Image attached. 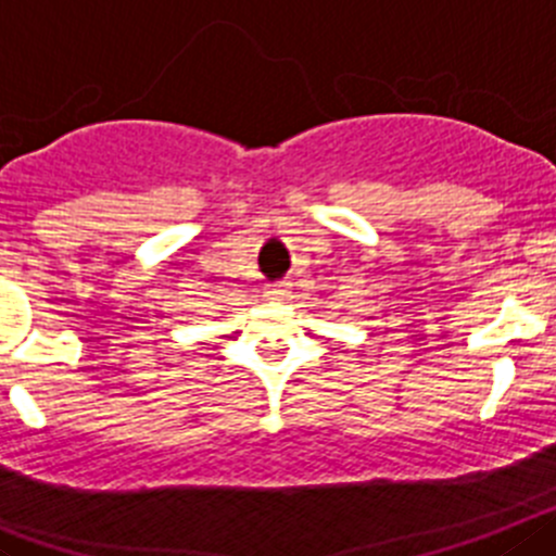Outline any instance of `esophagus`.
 <instances>
[{
  "label": "esophagus",
  "mask_w": 556,
  "mask_h": 556,
  "mask_svg": "<svg viewBox=\"0 0 556 556\" xmlns=\"http://www.w3.org/2000/svg\"><path fill=\"white\" fill-rule=\"evenodd\" d=\"M288 291H291V285L277 282V285H268V288H265V296H268V299H285V296H288Z\"/></svg>",
  "instance_id": "34e87169"
}]
</instances>
